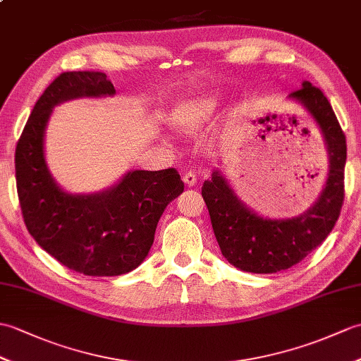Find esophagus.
Returning a JSON list of instances; mask_svg holds the SVG:
<instances>
[{"mask_svg":"<svg viewBox=\"0 0 361 361\" xmlns=\"http://www.w3.org/2000/svg\"><path fill=\"white\" fill-rule=\"evenodd\" d=\"M183 181L188 184V186H195L197 184V175L194 172H186L183 177Z\"/></svg>","mask_w":361,"mask_h":361,"instance_id":"esophagus-1","label":"esophagus"}]
</instances>
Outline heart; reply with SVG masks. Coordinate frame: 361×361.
Listing matches in <instances>:
<instances>
[{"instance_id":"heart-1","label":"heart","mask_w":361,"mask_h":361,"mask_svg":"<svg viewBox=\"0 0 361 361\" xmlns=\"http://www.w3.org/2000/svg\"><path fill=\"white\" fill-rule=\"evenodd\" d=\"M216 107V99L214 97H201L194 99V102L188 103L175 112L173 121L180 128H189V126L195 124L197 121L206 118V116L214 112Z\"/></svg>"}]
</instances>
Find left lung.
<instances>
[{
	"label": "left lung",
	"instance_id": "left-lung-1",
	"mask_svg": "<svg viewBox=\"0 0 361 361\" xmlns=\"http://www.w3.org/2000/svg\"><path fill=\"white\" fill-rule=\"evenodd\" d=\"M288 98L312 115L328 149V180L315 204L292 219H267L243 203L220 169L201 188L223 257L245 272L275 274L300 263L329 235L345 200L346 137L331 103L309 81Z\"/></svg>",
	"mask_w": 361,
	"mask_h": 361
}]
</instances>
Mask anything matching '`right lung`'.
<instances>
[{
  "mask_svg": "<svg viewBox=\"0 0 361 361\" xmlns=\"http://www.w3.org/2000/svg\"><path fill=\"white\" fill-rule=\"evenodd\" d=\"M115 95L103 72H64L33 106L15 150V177L24 223L47 254L90 276L123 275L138 267L154 243L158 220L184 183L175 169L130 171L97 194L58 186L44 158L52 109L67 99Z\"/></svg>",
  "mask_w": 361,
  "mask_h": 361,
  "instance_id": "1",
  "label": "right lung"
}]
</instances>
